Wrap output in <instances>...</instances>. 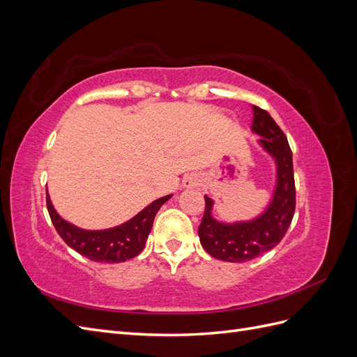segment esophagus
<instances>
[{
  "instance_id": "1",
  "label": "esophagus",
  "mask_w": 357,
  "mask_h": 357,
  "mask_svg": "<svg viewBox=\"0 0 357 357\" xmlns=\"http://www.w3.org/2000/svg\"><path fill=\"white\" fill-rule=\"evenodd\" d=\"M186 186H189V188L197 186V180H195V178H188V180H186Z\"/></svg>"
}]
</instances>
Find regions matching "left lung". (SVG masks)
<instances>
[{"label":"left lung","instance_id":"1","mask_svg":"<svg viewBox=\"0 0 357 357\" xmlns=\"http://www.w3.org/2000/svg\"><path fill=\"white\" fill-rule=\"evenodd\" d=\"M253 134L275 164L273 195L261 214L248 220L222 222L213 215L214 201L205 195V211L198 228L205 252L225 262H247L274 248L284 236L295 213L294 162L287 138L268 112L253 105Z\"/></svg>","mask_w":357,"mask_h":357}]
</instances>
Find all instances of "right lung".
I'll return each instance as SVG.
<instances>
[{
  "mask_svg": "<svg viewBox=\"0 0 357 357\" xmlns=\"http://www.w3.org/2000/svg\"><path fill=\"white\" fill-rule=\"evenodd\" d=\"M46 195L52 223L67 245L74 248L77 253L89 257L91 261L119 264L142 253L149 234L152 231L156 213L172 197V193L155 199L135 214L132 219L107 229H83L62 219L53 207L49 192Z\"/></svg>",
  "mask_w": 357,
  "mask_h": 357,
  "instance_id": "right-lung-1",
  "label": "right lung"
}]
</instances>
